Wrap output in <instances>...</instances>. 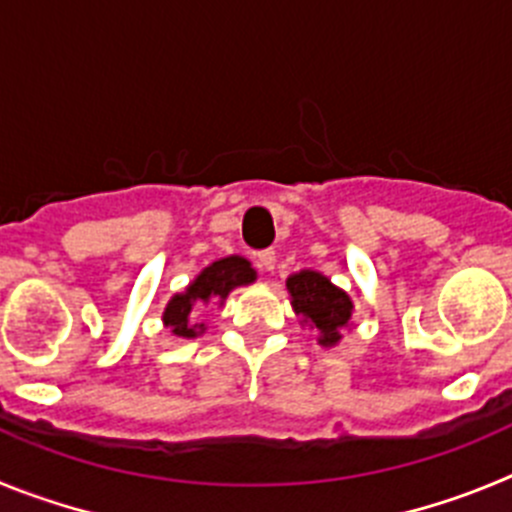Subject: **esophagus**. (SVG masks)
Segmentation results:
<instances>
[{"label":"esophagus","instance_id":"esophagus-1","mask_svg":"<svg viewBox=\"0 0 512 512\" xmlns=\"http://www.w3.org/2000/svg\"><path fill=\"white\" fill-rule=\"evenodd\" d=\"M257 267H260L262 273H273L275 270V252L273 250H265L257 255Z\"/></svg>","mask_w":512,"mask_h":512}]
</instances>
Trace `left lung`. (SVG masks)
I'll return each instance as SVG.
<instances>
[{
    "label": "left lung",
    "mask_w": 512,
    "mask_h": 512,
    "mask_svg": "<svg viewBox=\"0 0 512 512\" xmlns=\"http://www.w3.org/2000/svg\"><path fill=\"white\" fill-rule=\"evenodd\" d=\"M290 306L296 311L298 324L316 331L321 347L331 349L342 342L344 329L352 326L354 303L347 290L331 283L319 270H298L285 280Z\"/></svg>",
    "instance_id": "left-lung-1"
}]
</instances>
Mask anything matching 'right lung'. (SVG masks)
Listing matches in <instances>:
<instances>
[{"instance_id": "add662e5", "label": "right lung", "mask_w": 512, "mask_h": 512, "mask_svg": "<svg viewBox=\"0 0 512 512\" xmlns=\"http://www.w3.org/2000/svg\"><path fill=\"white\" fill-rule=\"evenodd\" d=\"M255 280L257 270L245 257L229 255L222 257V260H214L186 285V290L170 298L163 311V326L170 329L173 336L196 339V336L204 334L206 324H196L193 311L201 313V308L211 306V303L222 308L234 288L252 285Z\"/></svg>"}]
</instances>
